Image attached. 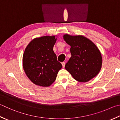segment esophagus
<instances>
[{"label":"esophagus","instance_id":"obj_1","mask_svg":"<svg viewBox=\"0 0 120 120\" xmlns=\"http://www.w3.org/2000/svg\"><path fill=\"white\" fill-rule=\"evenodd\" d=\"M62 65L63 68H64L65 67V62H62Z\"/></svg>","mask_w":120,"mask_h":120}]
</instances>
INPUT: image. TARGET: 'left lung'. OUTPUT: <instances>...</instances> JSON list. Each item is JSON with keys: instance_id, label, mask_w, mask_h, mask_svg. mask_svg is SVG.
<instances>
[{"instance_id": "8db88e82", "label": "left lung", "mask_w": 120, "mask_h": 120, "mask_svg": "<svg viewBox=\"0 0 120 120\" xmlns=\"http://www.w3.org/2000/svg\"><path fill=\"white\" fill-rule=\"evenodd\" d=\"M63 37L71 46V57L65 65L67 71L76 81L83 83L97 76L101 69L102 59L96 45L81 35L65 34Z\"/></svg>"}]
</instances>
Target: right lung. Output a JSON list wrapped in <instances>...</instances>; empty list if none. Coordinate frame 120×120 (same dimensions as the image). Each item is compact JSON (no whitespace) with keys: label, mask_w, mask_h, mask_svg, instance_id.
Returning a JSON list of instances; mask_svg holds the SVG:
<instances>
[{"label":"right lung","mask_w":120,"mask_h":120,"mask_svg":"<svg viewBox=\"0 0 120 120\" xmlns=\"http://www.w3.org/2000/svg\"><path fill=\"white\" fill-rule=\"evenodd\" d=\"M57 37L53 35L36 37L25 49L23 68L28 78L35 85L50 86L62 67L53 50Z\"/></svg>","instance_id":"1"}]
</instances>
